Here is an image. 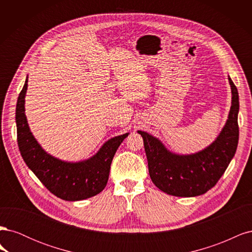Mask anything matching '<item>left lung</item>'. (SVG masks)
Returning <instances> with one entry per match:
<instances>
[{
	"label": "left lung",
	"mask_w": 252,
	"mask_h": 252,
	"mask_svg": "<svg viewBox=\"0 0 252 252\" xmlns=\"http://www.w3.org/2000/svg\"><path fill=\"white\" fill-rule=\"evenodd\" d=\"M232 101L229 116L217 140L194 155L171 154L158 139L138 131L143 138L151 181L162 191L175 196H196L215 186L227 169L239 143V94L230 78Z\"/></svg>",
	"instance_id": "1"
}]
</instances>
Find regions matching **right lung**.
Listing matches in <instances>:
<instances>
[{"label": "right lung", "instance_id": "add662e5", "mask_svg": "<svg viewBox=\"0 0 252 252\" xmlns=\"http://www.w3.org/2000/svg\"><path fill=\"white\" fill-rule=\"evenodd\" d=\"M26 79L17 102L18 145L26 165L51 193L65 201H81L100 193L108 182L110 165L121 143L129 133L106 142L86 161L68 163L48 155L30 132L25 116Z\"/></svg>", "mask_w": 252, "mask_h": 252}]
</instances>
